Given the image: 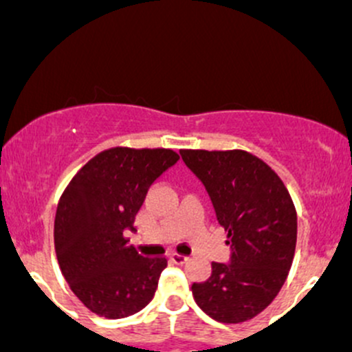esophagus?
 <instances>
[{"label":"esophagus","instance_id":"1","mask_svg":"<svg viewBox=\"0 0 352 352\" xmlns=\"http://www.w3.org/2000/svg\"><path fill=\"white\" fill-rule=\"evenodd\" d=\"M171 260L175 263H177V265H183V263L188 262V256L186 255H179V253H173Z\"/></svg>","mask_w":352,"mask_h":352}]
</instances>
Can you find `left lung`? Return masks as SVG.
<instances>
[{
  "label": "left lung",
  "mask_w": 352,
  "mask_h": 352,
  "mask_svg": "<svg viewBox=\"0 0 352 352\" xmlns=\"http://www.w3.org/2000/svg\"><path fill=\"white\" fill-rule=\"evenodd\" d=\"M201 181L228 235V263L213 262L211 277L192 283L203 312L220 322L252 319L277 297L292 265L297 213L282 179L245 151H179Z\"/></svg>",
  "instance_id": "1"
}]
</instances>
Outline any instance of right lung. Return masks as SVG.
Here are the masks:
<instances>
[{"label":"right lung","mask_w":352,"mask_h":352,"mask_svg":"<svg viewBox=\"0 0 352 352\" xmlns=\"http://www.w3.org/2000/svg\"><path fill=\"white\" fill-rule=\"evenodd\" d=\"M179 161L171 149L114 147L90 160L70 181L56 208L60 268L85 307L107 319L142 311L156 294L166 258H146L126 232L153 186Z\"/></svg>","instance_id":"right-lung-1"}]
</instances>
